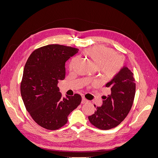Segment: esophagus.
Returning a JSON list of instances; mask_svg holds the SVG:
<instances>
[{
    "label": "esophagus",
    "mask_w": 158,
    "mask_h": 158,
    "mask_svg": "<svg viewBox=\"0 0 158 158\" xmlns=\"http://www.w3.org/2000/svg\"><path fill=\"white\" fill-rule=\"evenodd\" d=\"M88 102V100L85 99L84 97H82V102H81V103H82V104L83 103H87Z\"/></svg>",
    "instance_id": "34e87169"
}]
</instances>
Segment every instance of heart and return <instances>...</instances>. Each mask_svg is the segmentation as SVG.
Returning a JSON list of instances; mask_svg holds the SVG:
<instances>
[{"label": "heart", "mask_w": 158, "mask_h": 158, "mask_svg": "<svg viewBox=\"0 0 158 158\" xmlns=\"http://www.w3.org/2000/svg\"><path fill=\"white\" fill-rule=\"evenodd\" d=\"M85 56L92 62L94 65L99 69L100 73L105 78L110 79L116 76L121 70L124 60L113 49L108 47L98 46L88 48L84 51ZM77 59L71 60L70 69H72L75 65Z\"/></svg>", "instance_id": "b5f03b06"}]
</instances>
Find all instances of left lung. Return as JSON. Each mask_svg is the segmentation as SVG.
I'll use <instances>...</instances> for the list:
<instances>
[{"label": "left lung", "mask_w": 158, "mask_h": 158, "mask_svg": "<svg viewBox=\"0 0 158 158\" xmlns=\"http://www.w3.org/2000/svg\"><path fill=\"white\" fill-rule=\"evenodd\" d=\"M106 86L110 94L102 97V106L98 107L95 113L88 117L89 122L101 130L116 127L126 118L132 106L136 92L133 73L126 66Z\"/></svg>", "instance_id": "obj_1"}]
</instances>
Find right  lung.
<instances>
[{"label": "right lung", "instance_id": "add662e5", "mask_svg": "<svg viewBox=\"0 0 158 158\" xmlns=\"http://www.w3.org/2000/svg\"><path fill=\"white\" fill-rule=\"evenodd\" d=\"M78 52L74 47L48 45L33 51L26 62L21 95L27 111L43 128L56 130L63 127L82 101L77 94L63 98L57 86L65 78V63Z\"/></svg>", "mask_w": 158, "mask_h": 158}]
</instances>
